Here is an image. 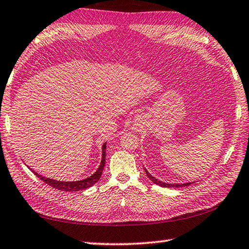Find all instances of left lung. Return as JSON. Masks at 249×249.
<instances>
[{
    "label": "left lung",
    "mask_w": 249,
    "mask_h": 249,
    "mask_svg": "<svg viewBox=\"0 0 249 249\" xmlns=\"http://www.w3.org/2000/svg\"><path fill=\"white\" fill-rule=\"evenodd\" d=\"M147 176H148V178L154 182V184L158 185L160 187H164V188H171V187H174V188H179V187H185V186H189L191 185L192 182H185V184H167V182H164V181H161L159 179H157L156 177H154L153 175H150V173L148 171H147L146 169H144Z\"/></svg>",
    "instance_id": "1"
}]
</instances>
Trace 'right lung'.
Listing matches in <instances>:
<instances>
[{"label":"right lung","mask_w":249,"mask_h":249,"mask_svg":"<svg viewBox=\"0 0 249 249\" xmlns=\"http://www.w3.org/2000/svg\"><path fill=\"white\" fill-rule=\"evenodd\" d=\"M105 151H106V143L102 146V160H101V163L98 167V170L94 173L87 177V178L82 179V180H76V181H61L57 179L49 178V177H45L43 175H39L35 171H32L33 173L36 175L39 179H42L44 182H46L47 185L53 187V188L61 190V191H79V190H85L89 188L95 182H98L101 175H102L103 169L105 166Z\"/></svg>","instance_id":"obj_1"}]
</instances>
